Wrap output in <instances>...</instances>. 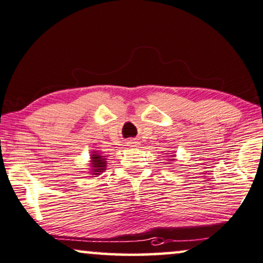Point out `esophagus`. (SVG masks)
<instances>
[{"mask_svg": "<svg viewBox=\"0 0 263 263\" xmlns=\"http://www.w3.org/2000/svg\"><path fill=\"white\" fill-rule=\"evenodd\" d=\"M138 142H137V140H135V139H128L127 140V146H131V147H136V146H138Z\"/></svg>", "mask_w": 263, "mask_h": 263, "instance_id": "obj_1", "label": "esophagus"}]
</instances>
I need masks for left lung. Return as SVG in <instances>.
Returning <instances> with one entry per match:
<instances>
[{"mask_svg": "<svg viewBox=\"0 0 263 263\" xmlns=\"http://www.w3.org/2000/svg\"><path fill=\"white\" fill-rule=\"evenodd\" d=\"M175 157H176V155H170L169 157H167V159H169V160H167V164H171V162H174V160H176Z\"/></svg>", "mask_w": 263, "mask_h": 263, "instance_id": "left-lung-1", "label": "left lung"}]
</instances>
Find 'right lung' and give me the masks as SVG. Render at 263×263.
Listing matches in <instances>:
<instances>
[{"label": "right lung", "instance_id": "right-lung-1", "mask_svg": "<svg viewBox=\"0 0 263 263\" xmlns=\"http://www.w3.org/2000/svg\"><path fill=\"white\" fill-rule=\"evenodd\" d=\"M89 172L88 175H92V177H97L103 174V172L106 170V158L103 156L100 152L98 151H92L91 158H89Z\"/></svg>", "mask_w": 263, "mask_h": 263}]
</instances>
